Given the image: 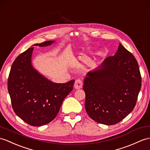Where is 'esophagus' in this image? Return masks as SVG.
Returning <instances> with one entry per match:
<instances>
[{
	"instance_id": "obj_1",
	"label": "esophagus",
	"mask_w": 150,
	"mask_h": 150,
	"mask_svg": "<svg viewBox=\"0 0 150 150\" xmlns=\"http://www.w3.org/2000/svg\"><path fill=\"white\" fill-rule=\"evenodd\" d=\"M83 83L81 80L79 79H78L75 81L74 86L76 90H78V89L81 88L83 87Z\"/></svg>"
}]
</instances>
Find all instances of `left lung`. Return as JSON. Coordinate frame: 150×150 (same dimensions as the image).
Instances as JSON below:
<instances>
[{
  "label": "left lung",
  "mask_w": 150,
  "mask_h": 150,
  "mask_svg": "<svg viewBox=\"0 0 150 150\" xmlns=\"http://www.w3.org/2000/svg\"><path fill=\"white\" fill-rule=\"evenodd\" d=\"M86 112L94 121L112 125L132 111L141 88L138 63L119 44L114 56L88 72L83 86Z\"/></svg>",
  "instance_id": "obj_1"
}]
</instances>
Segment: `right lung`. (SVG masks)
Instances as JSON below:
<instances>
[{"mask_svg": "<svg viewBox=\"0 0 150 150\" xmlns=\"http://www.w3.org/2000/svg\"><path fill=\"white\" fill-rule=\"evenodd\" d=\"M47 41L33 46L45 47ZM32 47L16 58L9 72L8 89L14 112L32 126H42L56 117L64 98L73 89L74 79L56 83L36 70L32 64Z\"/></svg>", "mask_w": 150, "mask_h": 150, "instance_id": "right-lung-1", "label": "right lung"}]
</instances>
